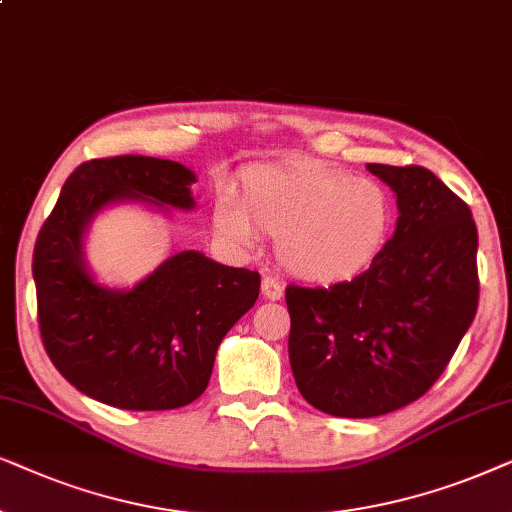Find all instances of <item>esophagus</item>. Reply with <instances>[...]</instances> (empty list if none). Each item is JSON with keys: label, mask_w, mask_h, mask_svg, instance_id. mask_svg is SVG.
I'll list each match as a JSON object with an SVG mask.
<instances>
[{"label": "esophagus", "mask_w": 512, "mask_h": 512, "mask_svg": "<svg viewBox=\"0 0 512 512\" xmlns=\"http://www.w3.org/2000/svg\"><path fill=\"white\" fill-rule=\"evenodd\" d=\"M262 297L264 299H271V302H276V299L283 297V285L278 283V278L264 276V281H262Z\"/></svg>", "instance_id": "34e87169"}]
</instances>
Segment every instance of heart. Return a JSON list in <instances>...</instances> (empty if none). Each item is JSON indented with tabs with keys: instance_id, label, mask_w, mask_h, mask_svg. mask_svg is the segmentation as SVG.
Wrapping results in <instances>:
<instances>
[{
	"instance_id": "heart-1",
	"label": "heart",
	"mask_w": 512,
	"mask_h": 512,
	"mask_svg": "<svg viewBox=\"0 0 512 512\" xmlns=\"http://www.w3.org/2000/svg\"><path fill=\"white\" fill-rule=\"evenodd\" d=\"M213 220L236 243L276 238L288 274L330 285L370 267L391 231L393 203L377 180L299 159L245 170L238 201L220 196Z\"/></svg>"
}]
</instances>
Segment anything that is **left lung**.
<instances>
[{
	"mask_svg": "<svg viewBox=\"0 0 512 512\" xmlns=\"http://www.w3.org/2000/svg\"><path fill=\"white\" fill-rule=\"evenodd\" d=\"M398 196L395 234L370 269L330 288L288 285L299 393L332 417L400 410L431 388L478 311V227L424 166L367 163Z\"/></svg>",
	"mask_w": 512,
	"mask_h": 512,
	"instance_id": "left-lung-1",
	"label": "left lung"
}]
</instances>
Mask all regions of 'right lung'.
Instances as JSON below:
<instances>
[{
  "instance_id": "1",
  "label": "right lung",
  "mask_w": 512,
  "mask_h": 512,
  "mask_svg": "<svg viewBox=\"0 0 512 512\" xmlns=\"http://www.w3.org/2000/svg\"><path fill=\"white\" fill-rule=\"evenodd\" d=\"M192 170L154 156H107L74 168L34 243L32 274L44 349L81 393L121 410H175L206 391L217 346L257 302L260 274L203 252L168 257L133 290L86 271L81 238L102 206L145 199L192 208Z\"/></svg>"
}]
</instances>
